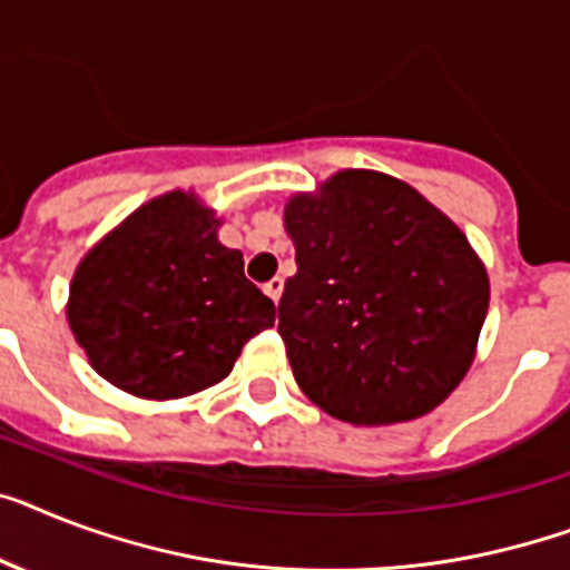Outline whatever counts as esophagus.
I'll list each match as a JSON object with an SVG mask.
<instances>
[{"label":"esophagus","mask_w":570,"mask_h":570,"mask_svg":"<svg viewBox=\"0 0 570 570\" xmlns=\"http://www.w3.org/2000/svg\"><path fill=\"white\" fill-rule=\"evenodd\" d=\"M263 293L269 295V298L277 304V298H281V293H284V281H281V277H272L269 284L263 286Z\"/></svg>","instance_id":"34e87169"}]
</instances>
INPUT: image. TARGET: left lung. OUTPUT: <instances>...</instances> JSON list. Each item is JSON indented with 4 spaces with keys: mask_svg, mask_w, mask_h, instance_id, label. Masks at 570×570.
Here are the masks:
<instances>
[{
    "mask_svg": "<svg viewBox=\"0 0 570 570\" xmlns=\"http://www.w3.org/2000/svg\"><path fill=\"white\" fill-rule=\"evenodd\" d=\"M295 272L277 333L301 392L348 424L428 415L478 351L489 275L445 213L404 180L342 169L284 210Z\"/></svg>",
    "mask_w": 570,
    "mask_h": 570,
    "instance_id": "1",
    "label": "left lung"
}]
</instances>
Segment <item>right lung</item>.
I'll use <instances>...</instances> for the list:
<instances>
[{
  "label": "right lung",
  "instance_id": "obj_1",
  "mask_svg": "<svg viewBox=\"0 0 570 570\" xmlns=\"http://www.w3.org/2000/svg\"><path fill=\"white\" fill-rule=\"evenodd\" d=\"M216 210L166 193L128 216L78 263L69 331L96 372L128 395L169 401L225 381L275 304L219 243Z\"/></svg>",
  "mask_w": 570,
  "mask_h": 570
}]
</instances>
